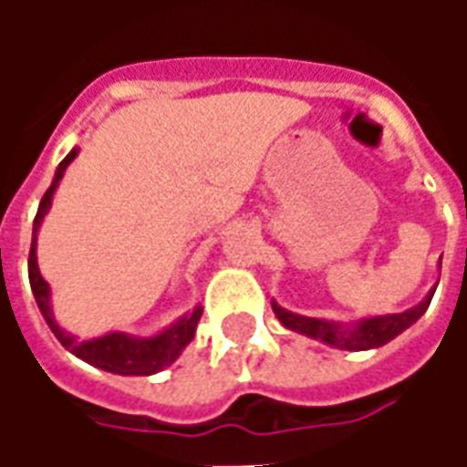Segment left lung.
I'll return each mask as SVG.
<instances>
[{"label": "left lung", "mask_w": 467, "mask_h": 467, "mask_svg": "<svg viewBox=\"0 0 467 467\" xmlns=\"http://www.w3.org/2000/svg\"><path fill=\"white\" fill-rule=\"evenodd\" d=\"M438 287V285H435ZM435 287L431 293L422 297V303H418L405 313H392V315H372V317H362L355 323H335V320H323V317H305V315L290 313L273 300V313L277 315V320L293 330V333L307 335L313 340L337 348V350H372V348H380V345L390 343L392 337H398L402 330H408L412 323H418L428 305H431Z\"/></svg>", "instance_id": "8db88e82"}]
</instances>
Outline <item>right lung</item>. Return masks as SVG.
Instances as JSON below:
<instances>
[{
  "label": "right lung",
  "mask_w": 467,
  "mask_h": 467,
  "mask_svg": "<svg viewBox=\"0 0 467 467\" xmlns=\"http://www.w3.org/2000/svg\"><path fill=\"white\" fill-rule=\"evenodd\" d=\"M79 150H72L67 154L65 160L59 162L55 172V180L49 184V190L39 202L36 210L35 227H32V250H29V285H32V293L39 305V313L49 325V330L55 333L59 343L65 345V350L77 355L79 360L95 365L99 370L115 372V375H154V372L164 370L167 365H172L187 345L192 343L194 330L197 323L202 317V305H197L192 313L182 315L180 320H174L172 325H167L164 330L150 337H137V335L127 333H107L99 337H89V340H79L72 333H67L65 327H59L52 313V293H49V283H47L42 273H39V265H36V233L45 223V214L52 207V197H55L59 180L65 177V170L69 162L75 160Z\"/></svg>",
  "instance_id": "add662e5"
}]
</instances>
